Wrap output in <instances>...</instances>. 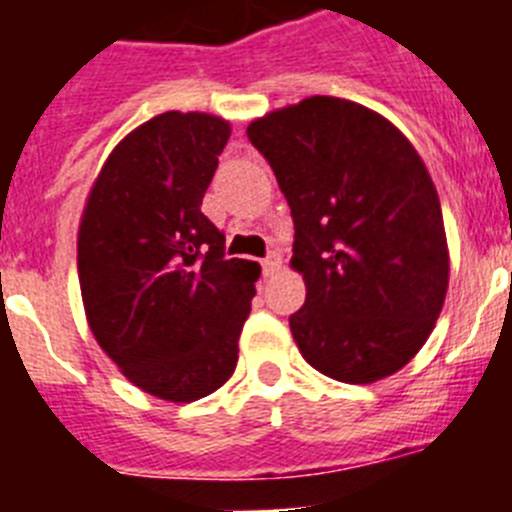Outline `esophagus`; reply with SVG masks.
Instances as JSON below:
<instances>
[{
    "instance_id": "34e87169",
    "label": "esophagus",
    "mask_w": 512,
    "mask_h": 512,
    "mask_svg": "<svg viewBox=\"0 0 512 512\" xmlns=\"http://www.w3.org/2000/svg\"><path fill=\"white\" fill-rule=\"evenodd\" d=\"M261 266H264V274L269 277V274H274V271L282 269V256H279L277 251H271L269 256H266L264 261H261Z\"/></svg>"
}]
</instances>
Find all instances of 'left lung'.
<instances>
[{"label":"left lung","mask_w":512,"mask_h":512,"mask_svg":"<svg viewBox=\"0 0 512 512\" xmlns=\"http://www.w3.org/2000/svg\"><path fill=\"white\" fill-rule=\"evenodd\" d=\"M246 133L295 220L289 264L307 297L289 328L300 354L338 382L395 374L428 341L449 289L441 202L423 158L387 117L338 97L289 104Z\"/></svg>","instance_id":"obj_1"}]
</instances>
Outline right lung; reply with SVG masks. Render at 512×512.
Masks as SVG:
<instances>
[{
  "label": "right lung",
  "instance_id": "add662e5",
  "mask_svg": "<svg viewBox=\"0 0 512 512\" xmlns=\"http://www.w3.org/2000/svg\"><path fill=\"white\" fill-rule=\"evenodd\" d=\"M230 138L207 112H164L112 148L81 215L76 264L87 323L143 392L194 402L223 387L261 266L225 259L202 197Z\"/></svg>",
  "mask_w": 512,
  "mask_h": 512
}]
</instances>
